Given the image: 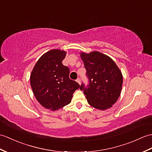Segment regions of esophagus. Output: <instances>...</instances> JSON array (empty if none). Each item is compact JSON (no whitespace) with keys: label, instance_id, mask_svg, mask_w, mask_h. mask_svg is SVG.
I'll return each instance as SVG.
<instances>
[{"label":"esophagus","instance_id":"esophagus-1","mask_svg":"<svg viewBox=\"0 0 152 152\" xmlns=\"http://www.w3.org/2000/svg\"><path fill=\"white\" fill-rule=\"evenodd\" d=\"M76 82H77V83H78L80 85L81 84V80H80V78H77V79L76 80Z\"/></svg>","mask_w":152,"mask_h":152}]
</instances>
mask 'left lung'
<instances>
[{
  "label": "left lung",
  "mask_w": 152,
  "mask_h": 152,
  "mask_svg": "<svg viewBox=\"0 0 152 152\" xmlns=\"http://www.w3.org/2000/svg\"><path fill=\"white\" fill-rule=\"evenodd\" d=\"M81 58L86 69L89 85L83 83V91L88 104L100 110L112 107L121 95L123 77L121 70L109 56L98 51L86 54L81 52Z\"/></svg>",
  "instance_id": "1"
}]
</instances>
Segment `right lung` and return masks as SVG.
<instances>
[{
  "mask_svg": "<svg viewBox=\"0 0 152 152\" xmlns=\"http://www.w3.org/2000/svg\"><path fill=\"white\" fill-rule=\"evenodd\" d=\"M66 52L54 49L38 59L30 75L34 96L44 107L56 111L71 102L80 85L69 78V69L62 64Z\"/></svg>",
  "mask_w": 152,
  "mask_h": 152,
  "instance_id": "add662e5",
  "label": "right lung"
}]
</instances>
